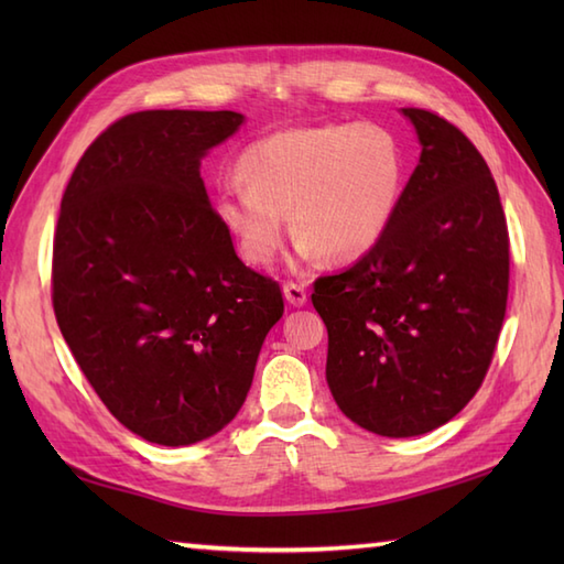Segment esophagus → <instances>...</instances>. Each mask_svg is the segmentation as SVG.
Segmentation results:
<instances>
[{"mask_svg":"<svg viewBox=\"0 0 564 564\" xmlns=\"http://www.w3.org/2000/svg\"><path fill=\"white\" fill-rule=\"evenodd\" d=\"M283 295H285V301H289L293 307H303L307 303V293H305V289H303L301 283H293V281L283 283Z\"/></svg>","mask_w":564,"mask_h":564,"instance_id":"obj_1","label":"esophagus"}]
</instances>
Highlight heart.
Instances as JSON below:
<instances>
[{
    "instance_id": "b5f03b06",
    "label": "heart",
    "mask_w": 564,
    "mask_h": 564,
    "mask_svg": "<svg viewBox=\"0 0 564 564\" xmlns=\"http://www.w3.org/2000/svg\"><path fill=\"white\" fill-rule=\"evenodd\" d=\"M245 186L227 184L215 213L239 257L263 269L279 257L291 213L303 259L356 261L373 249L400 210L406 158L378 123L289 128L251 142L237 162Z\"/></svg>"
}]
</instances>
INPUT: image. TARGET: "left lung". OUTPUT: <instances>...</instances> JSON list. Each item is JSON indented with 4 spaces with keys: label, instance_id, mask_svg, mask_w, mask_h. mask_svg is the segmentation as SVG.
Here are the masks:
<instances>
[{
    "label": "left lung",
    "instance_id": "1",
    "mask_svg": "<svg viewBox=\"0 0 564 564\" xmlns=\"http://www.w3.org/2000/svg\"><path fill=\"white\" fill-rule=\"evenodd\" d=\"M422 154L386 237L315 281L327 386L354 424L406 438L451 422L492 364L509 295V230L487 162L434 111L402 109Z\"/></svg>",
    "mask_w": 564,
    "mask_h": 564
}]
</instances>
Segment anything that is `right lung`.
I'll list each match as a JSON object with an SVG mask.
<instances>
[{
	"label": "right lung",
	"instance_id": "right-lung-1",
	"mask_svg": "<svg viewBox=\"0 0 564 564\" xmlns=\"http://www.w3.org/2000/svg\"><path fill=\"white\" fill-rule=\"evenodd\" d=\"M235 111H138L82 154L59 203L53 307L109 412L160 446L218 434L245 404L279 283L245 267L200 160Z\"/></svg>",
	"mask_w": 564,
	"mask_h": 564
}]
</instances>
